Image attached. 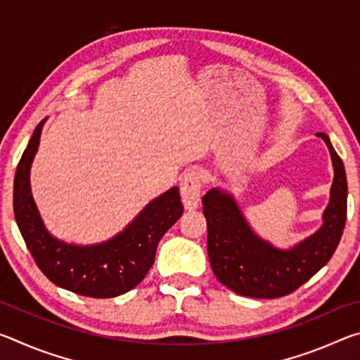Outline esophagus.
I'll use <instances>...</instances> for the list:
<instances>
[{
  "mask_svg": "<svg viewBox=\"0 0 360 360\" xmlns=\"http://www.w3.org/2000/svg\"><path fill=\"white\" fill-rule=\"evenodd\" d=\"M181 197L186 210H195L202 197V176L198 172L184 173L181 178Z\"/></svg>",
  "mask_w": 360,
  "mask_h": 360,
  "instance_id": "esophagus-1",
  "label": "esophagus"
}]
</instances>
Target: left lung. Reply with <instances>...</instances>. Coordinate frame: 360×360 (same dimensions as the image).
Returning <instances> with one entry per match:
<instances>
[{
  "instance_id": "8db88e82",
  "label": "left lung",
  "mask_w": 360,
  "mask_h": 360,
  "mask_svg": "<svg viewBox=\"0 0 360 360\" xmlns=\"http://www.w3.org/2000/svg\"><path fill=\"white\" fill-rule=\"evenodd\" d=\"M330 150L333 182L322 227L290 249H278L249 227L230 193L211 188L203 195L208 224V255L216 278L236 294L278 298L297 290L324 266L337 249L346 224L348 182L341 158L326 133H318Z\"/></svg>"
}]
</instances>
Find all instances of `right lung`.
Listing matches in <instances>:
<instances>
[{
    "label": "right lung",
    "instance_id": "1",
    "mask_svg": "<svg viewBox=\"0 0 360 360\" xmlns=\"http://www.w3.org/2000/svg\"><path fill=\"white\" fill-rule=\"evenodd\" d=\"M44 122L34 129L14 179V214L28 251L39 270L58 288L94 298L125 294L148 275L158 241L182 216L179 188H169L152 200L129 227L100 245L76 246L53 238L41 221L30 187V168Z\"/></svg>",
    "mask_w": 360,
    "mask_h": 360
}]
</instances>
